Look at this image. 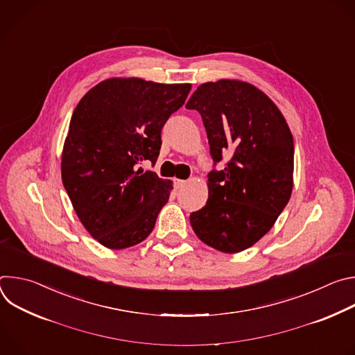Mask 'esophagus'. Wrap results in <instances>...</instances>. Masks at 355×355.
I'll return each instance as SVG.
<instances>
[{"label": "esophagus", "mask_w": 355, "mask_h": 355, "mask_svg": "<svg viewBox=\"0 0 355 355\" xmlns=\"http://www.w3.org/2000/svg\"><path fill=\"white\" fill-rule=\"evenodd\" d=\"M185 184H187V181H184V180H175V187L177 188H182Z\"/></svg>", "instance_id": "34e87169"}]
</instances>
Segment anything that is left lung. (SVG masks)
<instances>
[{
  "label": "left lung",
  "instance_id": "obj_1",
  "mask_svg": "<svg viewBox=\"0 0 355 355\" xmlns=\"http://www.w3.org/2000/svg\"><path fill=\"white\" fill-rule=\"evenodd\" d=\"M185 108L200 114L214 162L232 156L209 173L207 205L191 214V226L212 248L240 252L270 232L291 198L292 133L272 101L240 80L200 84Z\"/></svg>",
  "mask_w": 355,
  "mask_h": 355
}]
</instances>
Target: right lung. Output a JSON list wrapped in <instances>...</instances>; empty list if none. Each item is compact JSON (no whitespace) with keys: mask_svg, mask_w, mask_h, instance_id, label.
I'll return each mask as SVG.
<instances>
[{"mask_svg":"<svg viewBox=\"0 0 355 355\" xmlns=\"http://www.w3.org/2000/svg\"><path fill=\"white\" fill-rule=\"evenodd\" d=\"M191 84L114 77L92 87L76 107L62 153V180L85 230L122 250L153 230L173 182L137 168L156 163L162 129Z\"/></svg>","mask_w":355,"mask_h":355,"instance_id":"add662e5","label":"right lung"}]
</instances>
